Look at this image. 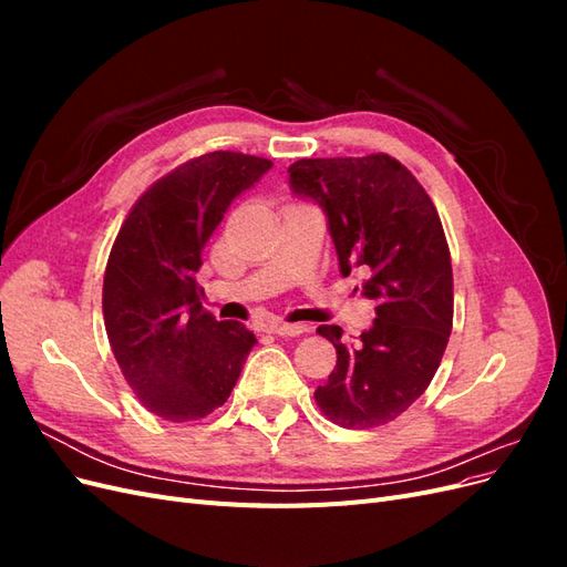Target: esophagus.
I'll return each instance as SVG.
<instances>
[{
	"instance_id": "esophagus-1",
	"label": "esophagus",
	"mask_w": 567,
	"mask_h": 567,
	"mask_svg": "<svg viewBox=\"0 0 567 567\" xmlns=\"http://www.w3.org/2000/svg\"><path fill=\"white\" fill-rule=\"evenodd\" d=\"M271 333L277 336H302V333H310V326L307 323H288V321H277L271 323Z\"/></svg>"
}]
</instances>
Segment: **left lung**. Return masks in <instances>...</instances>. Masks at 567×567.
<instances>
[{
  "instance_id": "obj_1",
  "label": "left lung",
  "mask_w": 567,
  "mask_h": 567,
  "mask_svg": "<svg viewBox=\"0 0 567 567\" xmlns=\"http://www.w3.org/2000/svg\"><path fill=\"white\" fill-rule=\"evenodd\" d=\"M288 173L293 194L329 217L342 277L367 274L362 293L375 302L373 326L357 346L340 340V326L317 329L333 342L338 362L315 400L340 427L385 425L431 385L452 333V257L440 215L388 153L302 158Z\"/></svg>"
}]
</instances>
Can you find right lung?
<instances>
[{
    "label": "right lung",
    "instance_id": "obj_1",
    "mask_svg": "<svg viewBox=\"0 0 567 567\" xmlns=\"http://www.w3.org/2000/svg\"><path fill=\"white\" fill-rule=\"evenodd\" d=\"M271 161L213 151L151 184L120 227L104 274V323L140 402L165 421H198L227 402L255 336L203 312L200 252L231 200Z\"/></svg>",
    "mask_w": 567,
    "mask_h": 567
}]
</instances>
